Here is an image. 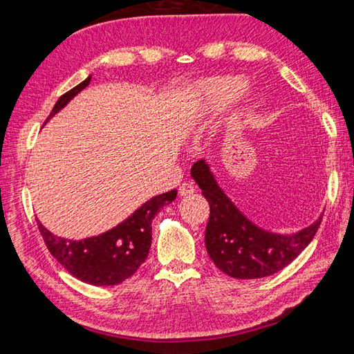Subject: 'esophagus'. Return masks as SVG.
Wrapping results in <instances>:
<instances>
[{
  "label": "esophagus",
  "mask_w": 354,
  "mask_h": 354,
  "mask_svg": "<svg viewBox=\"0 0 354 354\" xmlns=\"http://www.w3.org/2000/svg\"><path fill=\"white\" fill-rule=\"evenodd\" d=\"M194 192H196V189H194L193 184L190 183H184L181 184V187H179V196L181 198H185V196H190V194H193Z\"/></svg>",
  "instance_id": "obj_1"
}]
</instances>
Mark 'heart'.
<instances>
[{"label": "heart", "mask_w": 354, "mask_h": 354, "mask_svg": "<svg viewBox=\"0 0 354 354\" xmlns=\"http://www.w3.org/2000/svg\"><path fill=\"white\" fill-rule=\"evenodd\" d=\"M245 85V79L240 76L208 77L196 82L184 109L187 117L193 122H209L242 93ZM255 100H257V95L254 91H248L242 95V104L245 108Z\"/></svg>", "instance_id": "1"}]
</instances>
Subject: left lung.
I'll list each match as a JSON object with an SVG mask.
<instances>
[{
	"instance_id": "8db88e82",
	"label": "left lung",
	"mask_w": 354,
	"mask_h": 354,
	"mask_svg": "<svg viewBox=\"0 0 354 354\" xmlns=\"http://www.w3.org/2000/svg\"><path fill=\"white\" fill-rule=\"evenodd\" d=\"M192 178L209 205L207 252L214 265L232 278L252 280L278 272L295 260L317 234L322 213L309 227L289 234L259 227L228 198L205 160L193 164Z\"/></svg>"
}]
</instances>
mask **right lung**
Segmentation results:
<instances>
[{
    "label": "right lung",
    "mask_w": 354,
    "mask_h": 354,
    "mask_svg": "<svg viewBox=\"0 0 354 354\" xmlns=\"http://www.w3.org/2000/svg\"><path fill=\"white\" fill-rule=\"evenodd\" d=\"M89 82L91 76L59 97L47 122L85 89ZM176 190H171L150 198L117 227L88 239L59 237L45 228L39 219L36 222L53 257L73 277L93 286H115L132 277L145 263L152 243V221L164 205L176 199Z\"/></svg>",
    "instance_id": "1"
}]
</instances>
